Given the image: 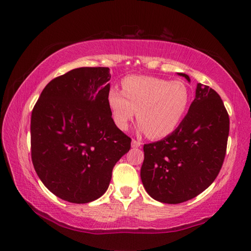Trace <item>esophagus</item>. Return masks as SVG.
Returning <instances> with one entry per match:
<instances>
[{"mask_svg":"<svg viewBox=\"0 0 251 251\" xmlns=\"http://www.w3.org/2000/svg\"><path fill=\"white\" fill-rule=\"evenodd\" d=\"M139 146H142V143H141V142H139V141H135V139H133V141H131V147L137 148V147H139Z\"/></svg>","mask_w":251,"mask_h":251,"instance_id":"obj_1","label":"esophagus"}]
</instances>
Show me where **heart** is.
<instances>
[{"instance_id":"heart-1","label":"heart","mask_w":251,"mask_h":251,"mask_svg":"<svg viewBox=\"0 0 251 251\" xmlns=\"http://www.w3.org/2000/svg\"><path fill=\"white\" fill-rule=\"evenodd\" d=\"M123 91L110 87L107 105L115 125L128 128L137 110L139 129L152 139L171 135L184 120L190 103V92L181 80L131 75L122 82Z\"/></svg>"}]
</instances>
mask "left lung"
<instances>
[{
	"mask_svg": "<svg viewBox=\"0 0 251 251\" xmlns=\"http://www.w3.org/2000/svg\"><path fill=\"white\" fill-rule=\"evenodd\" d=\"M178 75L190 82L189 76ZM229 116L217 92L197 84L180 125L161 141L144 145L141 178L155 201L180 203L198 196L216 179L227 150Z\"/></svg>",
	"mask_w": 251,
	"mask_h": 251,
	"instance_id": "1",
	"label": "left lung"
}]
</instances>
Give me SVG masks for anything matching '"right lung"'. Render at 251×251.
<instances>
[{"mask_svg":"<svg viewBox=\"0 0 251 251\" xmlns=\"http://www.w3.org/2000/svg\"><path fill=\"white\" fill-rule=\"evenodd\" d=\"M108 67H79L46 85L32 110L31 155L37 176L63 201L103 196L131 139L107 105Z\"/></svg>","mask_w":251,"mask_h":251,"instance_id":"right-lung-1","label":"right lung"}]
</instances>
